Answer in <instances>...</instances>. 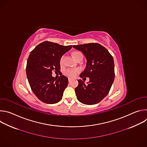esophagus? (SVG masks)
Listing matches in <instances>:
<instances>
[{
  "mask_svg": "<svg viewBox=\"0 0 147 147\" xmlns=\"http://www.w3.org/2000/svg\"><path fill=\"white\" fill-rule=\"evenodd\" d=\"M72 78H68V80H69V82H71V81H72Z\"/></svg>",
  "mask_w": 147,
  "mask_h": 147,
  "instance_id": "obj_1",
  "label": "esophagus"
}]
</instances>
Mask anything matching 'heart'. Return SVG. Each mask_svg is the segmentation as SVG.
Returning a JSON list of instances; mask_svg holds the SVG:
<instances>
[{"label":"heart","mask_w":147,"mask_h":147,"mask_svg":"<svg viewBox=\"0 0 147 147\" xmlns=\"http://www.w3.org/2000/svg\"><path fill=\"white\" fill-rule=\"evenodd\" d=\"M80 53V52H76L75 53H73V57H74L76 55ZM63 58H64V56H63L61 58H60V65H62L63 63ZM79 72V70L78 69H66L65 71V74L67 76H69L70 77H75L77 74Z\"/></svg>","instance_id":"b5f03b06"}]
</instances>
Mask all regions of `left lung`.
Segmentation results:
<instances>
[{
	"label": "left lung",
	"mask_w": 147,
	"mask_h": 147,
	"mask_svg": "<svg viewBox=\"0 0 147 147\" xmlns=\"http://www.w3.org/2000/svg\"><path fill=\"white\" fill-rule=\"evenodd\" d=\"M73 47L81 51L87 60L86 68L80 77L90 78L87 84L84 81L78 80V86L75 88L77 98L86 105L98 103L108 94L114 81L113 58L105 48L99 44L77 45Z\"/></svg>",
	"instance_id": "obj_1"
}]
</instances>
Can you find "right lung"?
<instances>
[{
	"mask_svg": "<svg viewBox=\"0 0 147 147\" xmlns=\"http://www.w3.org/2000/svg\"><path fill=\"white\" fill-rule=\"evenodd\" d=\"M72 45L62 46L45 41L37 45L27 60L26 74L31 88L42 102L53 104L59 102L68 85L67 77L60 75L57 79L52 71L60 69V60Z\"/></svg>",
	"mask_w": 147,
	"mask_h": 147,
	"instance_id": "right-lung-1",
	"label": "right lung"
}]
</instances>
